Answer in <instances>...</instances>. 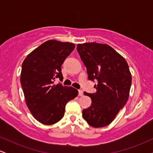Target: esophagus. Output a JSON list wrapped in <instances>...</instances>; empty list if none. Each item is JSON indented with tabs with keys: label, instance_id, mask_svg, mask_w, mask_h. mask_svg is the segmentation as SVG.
Returning a JSON list of instances; mask_svg holds the SVG:
<instances>
[{
	"label": "esophagus",
	"instance_id": "1",
	"mask_svg": "<svg viewBox=\"0 0 153 153\" xmlns=\"http://www.w3.org/2000/svg\"><path fill=\"white\" fill-rule=\"evenodd\" d=\"M82 95H83V92H82V91H78V96H82Z\"/></svg>",
	"mask_w": 153,
	"mask_h": 153
}]
</instances>
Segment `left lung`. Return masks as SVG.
Returning a JSON list of instances; mask_svg holds the SVG:
<instances>
[{
    "label": "left lung",
    "instance_id": "obj_1",
    "mask_svg": "<svg viewBox=\"0 0 153 153\" xmlns=\"http://www.w3.org/2000/svg\"><path fill=\"white\" fill-rule=\"evenodd\" d=\"M77 50L86 67L90 80H97L96 92L88 94L92 103L82 117L93 127H103L114 121L129 96L131 75L126 59L106 44H78Z\"/></svg>",
    "mask_w": 153,
    "mask_h": 153
}]
</instances>
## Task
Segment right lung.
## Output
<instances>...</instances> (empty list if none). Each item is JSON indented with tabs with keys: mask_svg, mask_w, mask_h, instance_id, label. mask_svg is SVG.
<instances>
[{
	"mask_svg": "<svg viewBox=\"0 0 153 153\" xmlns=\"http://www.w3.org/2000/svg\"><path fill=\"white\" fill-rule=\"evenodd\" d=\"M75 47L73 43L48 40L23 62L20 80L26 106L42 124L58 122L65 114L66 103L78 96L74 88L54 83L56 78L62 80L61 66Z\"/></svg>",
	"mask_w": 153,
	"mask_h": 153,
	"instance_id": "right-lung-1",
	"label": "right lung"
}]
</instances>
